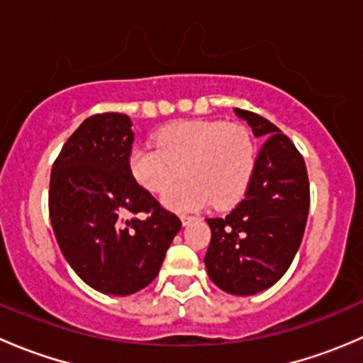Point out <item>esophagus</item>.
Wrapping results in <instances>:
<instances>
[{
  "instance_id": "1",
  "label": "esophagus",
  "mask_w": 363,
  "mask_h": 363,
  "mask_svg": "<svg viewBox=\"0 0 363 363\" xmlns=\"http://www.w3.org/2000/svg\"><path fill=\"white\" fill-rule=\"evenodd\" d=\"M179 218H181L182 225H188L189 221H193V219H195V216H189V214H181V216H179Z\"/></svg>"
}]
</instances>
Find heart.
Segmentation results:
<instances>
[{
  "label": "heart",
  "instance_id": "heart-1",
  "mask_svg": "<svg viewBox=\"0 0 363 363\" xmlns=\"http://www.w3.org/2000/svg\"><path fill=\"white\" fill-rule=\"evenodd\" d=\"M128 163L138 186L152 195L163 193L182 168L186 177L163 199L174 211H191L211 202L226 208L239 202L250 186L256 145L251 131L240 123L177 121L156 135V147L135 145Z\"/></svg>",
  "mask_w": 363,
  "mask_h": 363
}]
</instances>
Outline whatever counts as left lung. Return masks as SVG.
I'll list each match as a JSON object with an SVG mask.
<instances>
[{"label":"left lung","mask_w":363,"mask_h":363,"mask_svg":"<svg viewBox=\"0 0 363 363\" xmlns=\"http://www.w3.org/2000/svg\"><path fill=\"white\" fill-rule=\"evenodd\" d=\"M265 142L246 196L225 218H207L205 267L212 283L232 295H255L276 284L294 262L309 214V177L294 142L265 117L235 108Z\"/></svg>","instance_id":"8db88e82"}]
</instances>
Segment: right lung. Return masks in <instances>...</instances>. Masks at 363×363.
I'll use <instances>...</instances> for the list:
<instances>
[{"instance_id":"right-lung-1","label":"right lung","mask_w":363,"mask_h":363,"mask_svg":"<svg viewBox=\"0 0 363 363\" xmlns=\"http://www.w3.org/2000/svg\"><path fill=\"white\" fill-rule=\"evenodd\" d=\"M131 144L126 113H94L69 135L50 174L49 216L61 252L101 294L131 295L152 283L182 226L133 179Z\"/></svg>"}]
</instances>
